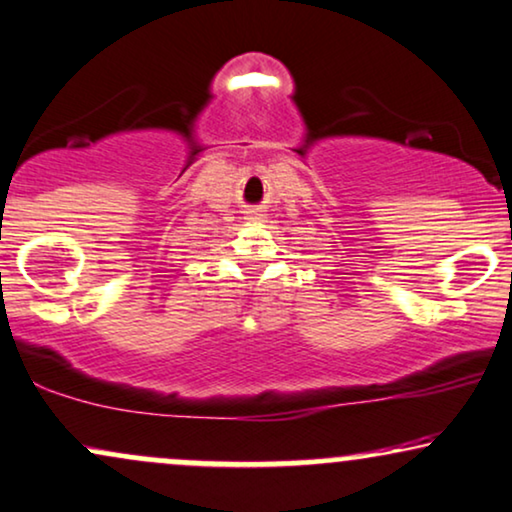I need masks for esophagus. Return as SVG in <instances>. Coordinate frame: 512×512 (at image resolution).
Wrapping results in <instances>:
<instances>
[{
    "mask_svg": "<svg viewBox=\"0 0 512 512\" xmlns=\"http://www.w3.org/2000/svg\"><path fill=\"white\" fill-rule=\"evenodd\" d=\"M248 220H250V222H260L262 217H260V215H248Z\"/></svg>",
    "mask_w": 512,
    "mask_h": 512,
    "instance_id": "1",
    "label": "esophagus"
}]
</instances>
